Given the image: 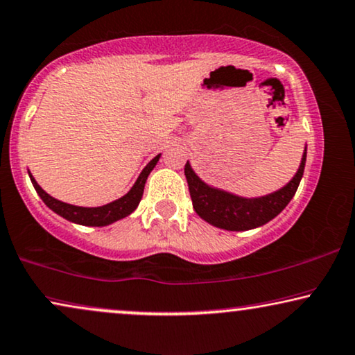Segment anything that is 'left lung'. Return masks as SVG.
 <instances>
[{"instance_id": "left-lung-1", "label": "left lung", "mask_w": 355, "mask_h": 355, "mask_svg": "<svg viewBox=\"0 0 355 355\" xmlns=\"http://www.w3.org/2000/svg\"><path fill=\"white\" fill-rule=\"evenodd\" d=\"M306 161V148L303 153L300 168L287 186L279 189L272 194L257 197V199H245L220 191V189L207 186L199 176L192 171L189 161L184 166L189 192H191L192 205L200 218L214 227L230 230V232H243L268 223L282 211L292 197L295 196L298 184L303 176Z\"/></svg>"}]
</instances>
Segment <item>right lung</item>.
<instances>
[{"label":"right lung","instance_id":"add662e5","mask_svg":"<svg viewBox=\"0 0 355 355\" xmlns=\"http://www.w3.org/2000/svg\"><path fill=\"white\" fill-rule=\"evenodd\" d=\"M158 159H159V155L155 156V158L146 164L144 171H141L140 176H138L137 182L133 184V187L128 191V194L103 207H76V205H70L62 200L53 199L52 196H49L47 192L37 184V181L32 178L31 173L29 176H31L32 184H34L37 194L40 196V199L45 202V205H47L49 209H52L55 214H58L60 217L70 220L73 223L86 225V227H104V225L114 223L117 222V220L127 217V215H130L132 211L137 209V205L140 204L141 200V196H144L146 178H148L151 169L156 166Z\"/></svg>","mask_w":355,"mask_h":355}]
</instances>
